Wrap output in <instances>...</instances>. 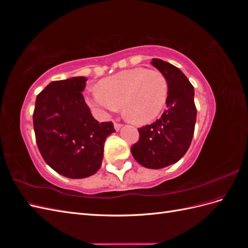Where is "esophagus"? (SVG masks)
<instances>
[{"label":"esophagus","instance_id":"esophagus-1","mask_svg":"<svg viewBox=\"0 0 248 248\" xmlns=\"http://www.w3.org/2000/svg\"><path fill=\"white\" fill-rule=\"evenodd\" d=\"M114 127H115V129H116L117 131H119L120 129H121L122 124H121V123H118V122H115V123H114Z\"/></svg>","mask_w":248,"mask_h":248}]
</instances>
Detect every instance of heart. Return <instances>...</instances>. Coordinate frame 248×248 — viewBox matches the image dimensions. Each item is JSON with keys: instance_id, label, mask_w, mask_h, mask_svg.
<instances>
[{"instance_id": "b5f03b06", "label": "heart", "mask_w": 248, "mask_h": 248, "mask_svg": "<svg viewBox=\"0 0 248 248\" xmlns=\"http://www.w3.org/2000/svg\"><path fill=\"white\" fill-rule=\"evenodd\" d=\"M168 84L157 70L134 68L103 79L100 87H92L88 103L103 114L123 107L133 122L146 123L159 114L167 100Z\"/></svg>"}]
</instances>
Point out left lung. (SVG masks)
<instances>
[{
	"instance_id": "obj_1",
	"label": "left lung",
	"mask_w": 248,
	"mask_h": 248,
	"mask_svg": "<svg viewBox=\"0 0 248 248\" xmlns=\"http://www.w3.org/2000/svg\"><path fill=\"white\" fill-rule=\"evenodd\" d=\"M168 82L167 109L150 125L139 128L140 140L131 153L140 164L158 170L179 161L188 150L197 121L194 89L176 66L160 59H152Z\"/></svg>"
}]
</instances>
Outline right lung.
Masks as SVG:
<instances>
[{
  "label": "right lung",
  "instance_id": "right-lung-1",
  "mask_svg": "<svg viewBox=\"0 0 248 248\" xmlns=\"http://www.w3.org/2000/svg\"><path fill=\"white\" fill-rule=\"evenodd\" d=\"M86 81L84 77L51 81L37 96L33 114L44 161L71 179L90 177L100 169L104 141L116 131L111 122L93 118L81 94Z\"/></svg>",
  "mask_w": 248,
  "mask_h": 248
}]
</instances>
